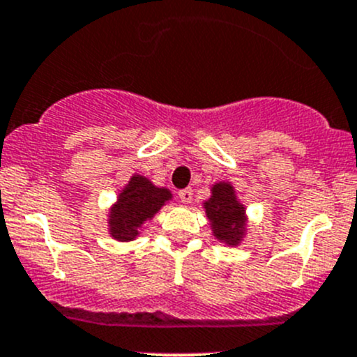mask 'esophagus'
Returning a JSON list of instances; mask_svg holds the SVG:
<instances>
[{
  "label": "esophagus",
  "instance_id": "1",
  "mask_svg": "<svg viewBox=\"0 0 357 357\" xmlns=\"http://www.w3.org/2000/svg\"><path fill=\"white\" fill-rule=\"evenodd\" d=\"M178 197H179V200L183 202V204H190V202H192V199H193V192L190 188H185V190H181V192L178 193Z\"/></svg>",
  "mask_w": 357,
  "mask_h": 357
}]
</instances>
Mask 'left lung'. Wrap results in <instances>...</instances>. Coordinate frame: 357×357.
I'll return each instance as SVG.
<instances>
[{"label":"left lung","instance_id":"8db88e82","mask_svg":"<svg viewBox=\"0 0 357 357\" xmlns=\"http://www.w3.org/2000/svg\"><path fill=\"white\" fill-rule=\"evenodd\" d=\"M211 193V199L204 202V208L212 233L228 247H236L245 235V207L236 199L235 188L229 183H215Z\"/></svg>","mask_w":357,"mask_h":357}]
</instances>
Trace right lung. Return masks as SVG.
Listing matches in <instances>:
<instances>
[{
  "label": "right lung",
  "mask_w": 357,
  "mask_h": 357,
  "mask_svg": "<svg viewBox=\"0 0 357 357\" xmlns=\"http://www.w3.org/2000/svg\"><path fill=\"white\" fill-rule=\"evenodd\" d=\"M172 199L167 188H157L149 178L135 174L119 193L110 207L109 231L119 242H131L139 235V228Z\"/></svg>",
  "instance_id": "obj_1"
}]
</instances>
